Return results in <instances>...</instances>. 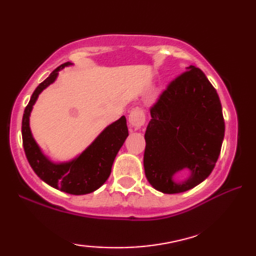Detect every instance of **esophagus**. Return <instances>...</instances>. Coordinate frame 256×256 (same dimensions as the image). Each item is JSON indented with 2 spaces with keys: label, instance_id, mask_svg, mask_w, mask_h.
Wrapping results in <instances>:
<instances>
[{
  "label": "esophagus",
  "instance_id": "1",
  "mask_svg": "<svg viewBox=\"0 0 256 256\" xmlns=\"http://www.w3.org/2000/svg\"><path fill=\"white\" fill-rule=\"evenodd\" d=\"M129 122H130V124L134 128H141L146 122L144 112L141 108H134V110H132L130 113H129Z\"/></svg>",
  "mask_w": 256,
  "mask_h": 256
}]
</instances>
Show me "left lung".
<instances>
[{"label": "left lung", "instance_id": "left-lung-1", "mask_svg": "<svg viewBox=\"0 0 256 256\" xmlns=\"http://www.w3.org/2000/svg\"><path fill=\"white\" fill-rule=\"evenodd\" d=\"M143 166L146 180L163 194H180L210 176L222 149L225 122L218 93L200 68L190 65L150 110ZM188 170L189 177L174 176Z\"/></svg>", "mask_w": 256, "mask_h": 256}]
</instances>
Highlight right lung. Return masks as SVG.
<instances>
[{
	"label": "right lung",
	"instance_id": "right-lung-1",
	"mask_svg": "<svg viewBox=\"0 0 256 256\" xmlns=\"http://www.w3.org/2000/svg\"><path fill=\"white\" fill-rule=\"evenodd\" d=\"M71 65L68 62L58 66L34 90L23 114L22 138L26 158L37 176L57 190L79 196L98 190L108 180L115 157L128 136V127L126 118L121 116L107 126L82 154L68 162H54L45 155L31 132V110L40 94L56 82L59 71Z\"/></svg>",
	"mask_w": 256,
	"mask_h": 256
}]
</instances>
